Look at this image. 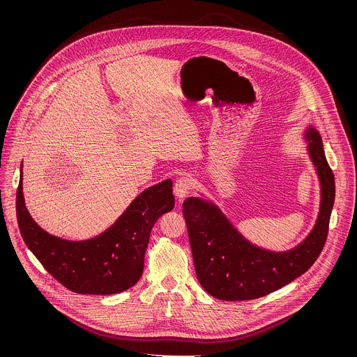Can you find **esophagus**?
<instances>
[{"instance_id": "esophagus-1", "label": "esophagus", "mask_w": 357, "mask_h": 357, "mask_svg": "<svg viewBox=\"0 0 357 357\" xmlns=\"http://www.w3.org/2000/svg\"><path fill=\"white\" fill-rule=\"evenodd\" d=\"M191 185H192V182H191V179L188 176H182V178H179L175 182V185H174V194L178 198V201H182L186 197L188 191H190V188H191Z\"/></svg>"}]
</instances>
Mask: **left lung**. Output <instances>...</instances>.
Listing matches in <instances>:
<instances>
[{"instance_id": "1", "label": "left lung", "mask_w": 357, "mask_h": 357, "mask_svg": "<svg viewBox=\"0 0 357 357\" xmlns=\"http://www.w3.org/2000/svg\"><path fill=\"white\" fill-rule=\"evenodd\" d=\"M307 153L316 167L321 201L317 221L309 236L287 252L255 246L227 220L217 204L198 197L183 202L188 239L199 284L215 298L245 301L264 297L300 277L323 250L335 204V175L319 131H305Z\"/></svg>"}]
</instances>
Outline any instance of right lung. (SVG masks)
Here are the masks:
<instances>
[{
  "label": "right lung",
  "instance_id": "add662e5",
  "mask_svg": "<svg viewBox=\"0 0 357 357\" xmlns=\"http://www.w3.org/2000/svg\"><path fill=\"white\" fill-rule=\"evenodd\" d=\"M172 181L139 194L109 229L98 237L68 241L43 230L31 217L22 194V165L16 210L20 233L47 272L80 294H115L142 277L153 223L174 208Z\"/></svg>",
  "mask_w": 357,
  "mask_h": 357
}]
</instances>
